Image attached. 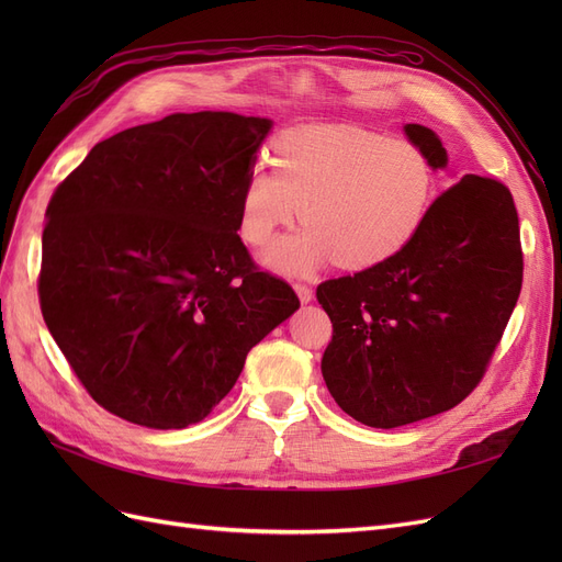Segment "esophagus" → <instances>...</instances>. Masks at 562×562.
I'll list each match as a JSON object with an SVG mask.
<instances>
[{"instance_id": "obj_1", "label": "esophagus", "mask_w": 562, "mask_h": 562, "mask_svg": "<svg viewBox=\"0 0 562 562\" xmlns=\"http://www.w3.org/2000/svg\"><path fill=\"white\" fill-rule=\"evenodd\" d=\"M295 293H297V297H300L302 304H307V302L314 300V291H312V288H310L307 283H295Z\"/></svg>"}]
</instances>
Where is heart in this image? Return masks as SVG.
Listing matches in <instances>:
<instances>
[{"label":"heart","instance_id":"1","mask_svg":"<svg viewBox=\"0 0 562 562\" xmlns=\"http://www.w3.org/2000/svg\"><path fill=\"white\" fill-rule=\"evenodd\" d=\"M436 173L424 151L396 138L347 124L285 131L271 149V171L255 164L239 190V232L267 246L293 223L302 232L265 252L285 274H307L333 260L370 269L398 255L427 220Z\"/></svg>","mask_w":562,"mask_h":562}]
</instances>
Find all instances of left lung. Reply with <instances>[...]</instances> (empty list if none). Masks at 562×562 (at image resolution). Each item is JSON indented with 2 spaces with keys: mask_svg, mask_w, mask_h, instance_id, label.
Masks as SVG:
<instances>
[{
  "mask_svg": "<svg viewBox=\"0 0 562 562\" xmlns=\"http://www.w3.org/2000/svg\"><path fill=\"white\" fill-rule=\"evenodd\" d=\"M405 135L434 168H446L431 128L407 124ZM520 285L512 192L499 180L464 176L431 203L398 255L316 288L333 323L321 361L330 396L375 429L450 411L483 380Z\"/></svg>",
  "mask_w": 562,
  "mask_h": 562,
  "instance_id": "obj_1",
  "label": "left lung"
}]
</instances>
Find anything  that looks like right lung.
<instances>
[{"mask_svg": "<svg viewBox=\"0 0 562 562\" xmlns=\"http://www.w3.org/2000/svg\"><path fill=\"white\" fill-rule=\"evenodd\" d=\"M271 122L171 114L98 143L58 187L40 304L91 398L147 429L209 417L300 300L252 262L239 190Z\"/></svg>", "mask_w": 562, "mask_h": 562, "instance_id": "obj_1", "label": "right lung"}]
</instances>
